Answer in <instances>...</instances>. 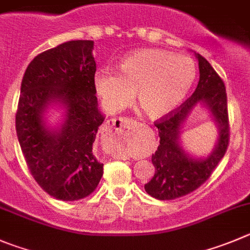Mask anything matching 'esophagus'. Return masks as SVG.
Listing matches in <instances>:
<instances>
[{"label":"esophagus","instance_id":"34e87169","mask_svg":"<svg viewBox=\"0 0 250 250\" xmlns=\"http://www.w3.org/2000/svg\"><path fill=\"white\" fill-rule=\"evenodd\" d=\"M108 130L109 132L116 133H128L134 125V121L129 120V118H117V120L108 121ZM114 158H125L122 154H117V157L114 155Z\"/></svg>","mask_w":250,"mask_h":250}]
</instances>
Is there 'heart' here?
Wrapping results in <instances>:
<instances>
[{"instance_id": "b5f03b06", "label": "heart", "mask_w": 250, "mask_h": 250, "mask_svg": "<svg viewBox=\"0 0 250 250\" xmlns=\"http://www.w3.org/2000/svg\"><path fill=\"white\" fill-rule=\"evenodd\" d=\"M196 78L191 59L160 49H141L125 55L117 72L99 69L93 83L104 108L118 111L136 101L150 118L164 117L184 101Z\"/></svg>"}]
</instances>
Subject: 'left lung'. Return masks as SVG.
<instances>
[{"label":"left lung","mask_w":250,"mask_h":250,"mask_svg":"<svg viewBox=\"0 0 250 250\" xmlns=\"http://www.w3.org/2000/svg\"><path fill=\"white\" fill-rule=\"evenodd\" d=\"M200 80L192 96L170 117L155 123L159 130V146L151 155L155 174L144 185L146 192L158 200H174L192 192L202 185L218 165L228 146L227 93L223 81L208 62L197 53ZM205 108L217 128V141L208 154L197 157L182 144V128L192 111Z\"/></svg>","instance_id":"1"}]
</instances>
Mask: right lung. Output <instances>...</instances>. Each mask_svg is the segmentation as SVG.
I'll use <instances>...</instances> for the list:
<instances>
[{
	"mask_svg": "<svg viewBox=\"0 0 250 250\" xmlns=\"http://www.w3.org/2000/svg\"><path fill=\"white\" fill-rule=\"evenodd\" d=\"M92 41H71L37 55L21 83L16 114L18 142L28 167L45 192L76 201L99 185L104 164L93 142L104 114L97 104ZM59 109L60 121L47 120Z\"/></svg>",
	"mask_w": 250,
	"mask_h": 250,
	"instance_id": "right-lung-1",
	"label": "right lung"
}]
</instances>
